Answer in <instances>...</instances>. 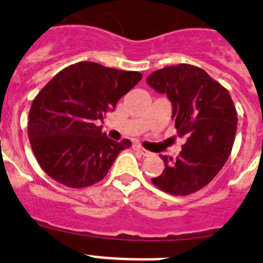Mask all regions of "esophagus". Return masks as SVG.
I'll return each instance as SVG.
<instances>
[{"label": "esophagus", "instance_id": "34e87169", "mask_svg": "<svg viewBox=\"0 0 263 263\" xmlns=\"http://www.w3.org/2000/svg\"><path fill=\"white\" fill-rule=\"evenodd\" d=\"M134 149H135V151H136V152L141 153V155H143V156H148L149 155L148 151H146V149H144L143 146L140 145V144H134Z\"/></svg>", "mask_w": 263, "mask_h": 263}]
</instances>
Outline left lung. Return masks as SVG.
Listing matches in <instances>:
<instances>
[{"label": "left lung", "instance_id": "8db88e82", "mask_svg": "<svg viewBox=\"0 0 263 263\" xmlns=\"http://www.w3.org/2000/svg\"><path fill=\"white\" fill-rule=\"evenodd\" d=\"M172 102L177 134L186 143L177 158L162 156L165 169L152 178L172 195H189L207 186L231 155L237 131V111L229 91L190 64L162 68L146 79Z\"/></svg>", "mask_w": 263, "mask_h": 263}]
</instances>
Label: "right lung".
Segmentation results:
<instances>
[{
  "mask_svg": "<svg viewBox=\"0 0 263 263\" xmlns=\"http://www.w3.org/2000/svg\"><path fill=\"white\" fill-rule=\"evenodd\" d=\"M139 72L80 61L39 91L28 114V139L42 169L68 187L91 186L106 177L131 141L111 140L97 126L140 81Z\"/></svg>",
  "mask_w": 263,
  "mask_h": 263,
  "instance_id": "add662e5",
  "label": "right lung"
}]
</instances>
